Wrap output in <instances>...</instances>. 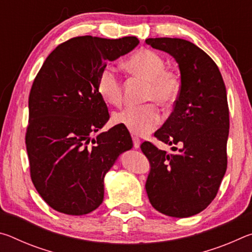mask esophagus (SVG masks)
Returning <instances> with one entry per match:
<instances>
[{
    "label": "esophagus",
    "instance_id": "obj_1",
    "mask_svg": "<svg viewBox=\"0 0 252 252\" xmlns=\"http://www.w3.org/2000/svg\"><path fill=\"white\" fill-rule=\"evenodd\" d=\"M132 141H133L134 149H139L140 148V144H141V140H140L138 136L132 135Z\"/></svg>",
    "mask_w": 252,
    "mask_h": 252
}]
</instances>
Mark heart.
Wrapping results in <instances>:
<instances>
[{
	"instance_id": "1",
	"label": "heart",
	"mask_w": 252,
	"mask_h": 252,
	"mask_svg": "<svg viewBox=\"0 0 252 252\" xmlns=\"http://www.w3.org/2000/svg\"><path fill=\"white\" fill-rule=\"evenodd\" d=\"M164 59L156 51L142 49L136 51L126 61L131 74L148 80L144 101L158 102L163 108L176 103L181 91V79L178 72L167 69ZM96 91L106 103L120 105L122 102V82L117 70L106 65L100 71L96 81ZM161 121L160 110L149 103L129 105L113 114V122L126 126L136 135H144L155 130Z\"/></svg>"
}]
</instances>
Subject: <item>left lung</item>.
<instances>
[{"label":"left lung","mask_w":252,"mask_h":252,"mask_svg":"<svg viewBox=\"0 0 252 252\" xmlns=\"http://www.w3.org/2000/svg\"><path fill=\"white\" fill-rule=\"evenodd\" d=\"M146 43L173 57L181 74L171 116L155 133L160 141L173 144L174 152L159 150L151 142L141 144L151 165L146 190L156 210L187 218L212 202L227 170V91L215 61L197 45L171 37L147 39Z\"/></svg>","instance_id":"8db88e82"}]
</instances>
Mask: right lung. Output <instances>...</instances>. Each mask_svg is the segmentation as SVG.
Returning a JSON list of instances; mask_svg holds the SVG:
<instances>
[{
	"mask_svg": "<svg viewBox=\"0 0 252 252\" xmlns=\"http://www.w3.org/2000/svg\"><path fill=\"white\" fill-rule=\"evenodd\" d=\"M139 44L135 36L110 40L85 35L58 45L34 79L25 144L30 173L42 199L59 212L90 213L104 195V177L133 147L129 131L109 120L96 91L100 71Z\"/></svg>",
	"mask_w": 252,
	"mask_h": 252,
	"instance_id": "right-lung-1",
	"label": "right lung"
}]
</instances>
